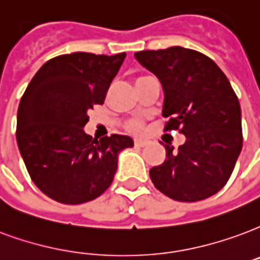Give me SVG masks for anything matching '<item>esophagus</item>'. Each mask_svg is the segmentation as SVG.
I'll return each mask as SVG.
<instances>
[{
  "mask_svg": "<svg viewBox=\"0 0 260 260\" xmlns=\"http://www.w3.org/2000/svg\"><path fill=\"white\" fill-rule=\"evenodd\" d=\"M149 145V142L147 140L143 139H135V146L136 147H145V146Z\"/></svg>",
  "mask_w": 260,
  "mask_h": 260,
  "instance_id": "34e87169",
  "label": "esophagus"
}]
</instances>
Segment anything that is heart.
I'll list each match as a JSON object with an SVG mask.
<instances>
[{
    "instance_id": "obj_1",
    "label": "heart",
    "mask_w": 260,
    "mask_h": 260,
    "mask_svg": "<svg viewBox=\"0 0 260 260\" xmlns=\"http://www.w3.org/2000/svg\"><path fill=\"white\" fill-rule=\"evenodd\" d=\"M125 128L129 131V132L139 134V132H142L143 128H145V121H143V118H132V120L126 121Z\"/></svg>"
}]
</instances>
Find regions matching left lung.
Wrapping results in <instances>:
<instances>
[{
    "label": "left lung",
    "instance_id": "left-lung-1",
    "mask_svg": "<svg viewBox=\"0 0 260 260\" xmlns=\"http://www.w3.org/2000/svg\"><path fill=\"white\" fill-rule=\"evenodd\" d=\"M142 66L164 89V131H179L178 151L165 145L167 159L150 169L155 189L183 203L216 194L232 176L241 147V109L218 64L201 52L182 47L136 52Z\"/></svg>",
    "mask_w": 260,
    "mask_h": 260
}]
</instances>
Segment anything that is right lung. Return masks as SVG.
I'll return each mask as SVG.
<instances>
[{
  "label": "right lung",
  "mask_w": 260,
  "mask_h": 260,
  "mask_svg": "<svg viewBox=\"0 0 260 260\" xmlns=\"http://www.w3.org/2000/svg\"><path fill=\"white\" fill-rule=\"evenodd\" d=\"M126 53L74 52L44 63L17 109L16 140L30 178L48 197L77 205L98 199L114 179L124 135L93 139L84 132L93 106L106 93Z\"/></svg>",
  "instance_id": "obj_1"
}]
</instances>
